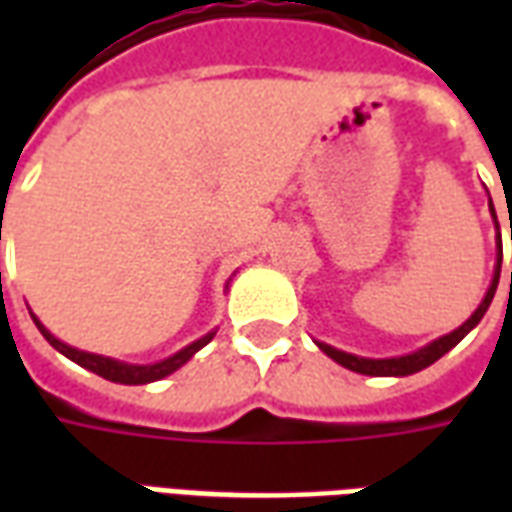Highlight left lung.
<instances>
[{
	"instance_id": "obj_1",
	"label": "left lung",
	"mask_w": 512,
	"mask_h": 512,
	"mask_svg": "<svg viewBox=\"0 0 512 512\" xmlns=\"http://www.w3.org/2000/svg\"><path fill=\"white\" fill-rule=\"evenodd\" d=\"M491 216H494L496 230H499V222H496V211L494 205H491ZM510 241H512V224H510ZM496 249H499V257H496V268H494V279H491V288L485 293V299L480 301V307L472 312V318L466 323H461L455 332L444 334L439 340H433L425 348H419L414 354L406 356H392V359H367V356H354V354H345L340 348H332V345L318 343L323 354L332 356L337 365L348 367V370H354V373H362V376H411V373H419V370H425L433 362H439L441 356L452 351L455 345L461 343L466 334L472 332L477 323L483 321L485 310L491 307V301H494L496 285H499V271H502V238L496 235ZM510 290H512V271H510Z\"/></svg>"
}]
</instances>
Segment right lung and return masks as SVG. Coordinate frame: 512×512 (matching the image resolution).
<instances>
[{
	"mask_svg": "<svg viewBox=\"0 0 512 512\" xmlns=\"http://www.w3.org/2000/svg\"><path fill=\"white\" fill-rule=\"evenodd\" d=\"M32 321H35V326L40 329V334H43V337H46V340H49L60 354H65L71 362L82 365L84 370H90V373H95V376L106 378V381H115V384H150V381H161V378H167L169 373H175L178 367L186 365L191 356L211 343L213 334H216V332H208L205 337H200V340H194L191 345H186L183 351L172 354L169 359H161V362H156V365H128V362H117V359H109V356L87 354V351L71 348V345H65L62 340H57V337H54V334H51L49 329L35 318V315H32Z\"/></svg>",
	"mask_w": 512,
	"mask_h": 512,
	"instance_id": "obj_1",
	"label": "right lung"
}]
</instances>
